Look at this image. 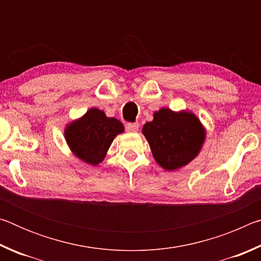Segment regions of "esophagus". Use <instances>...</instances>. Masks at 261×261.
<instances>
[{"instance_id": "1", "label": "esophagus", "mask_w": 261, "mask_h": 261, "mask_svg": "<svg viewBox=\"0 0 261 261\" xmlns=\"http://www.w3.org/2000/svg\"><path fill=\"white\" fill-rule=\"evenodd\" d=\"M125 127L129 132H137L139 129V123L138 122H129Z\"/></svg>"}]
</instances>
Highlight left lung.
I'll return each mask as SVG.
<instances>
[{"label": "left lung", "instance_id": "obj_1", "mask_svg": "<svg viewBox=\"0 0 261 261\" xmlns=\"http://www.w3.org/2000/svg\"><path fill=\"white\" fill-rule=\"evenodd\" d=\"M155 161L166 170H175L193 160L200 151L205 131L192 113H174L162 108L143 127Z\"/></svg>", "mask_w": 261, "mask_h": 261}]
</instances>
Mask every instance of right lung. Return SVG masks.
<instances>
[{
	"label": "right lung",
	"mask_w": 261,
	"mask_h": 261,
	"mask_svg": "<svg viewBox=\"0 0 261 261\" xmlns=\"http://www.w3.org/2000/svg\"><path fill=\"white\" fill-rule=\"evenodd\" d=\"M123 131L120 121L107 117L102 110L92 108L65 129V139L79 159L95 166L103 160L112 141Z\"/></svg>",
	"instance_id": "obj_1"
}]
</instances>
